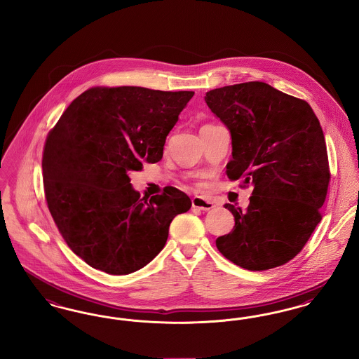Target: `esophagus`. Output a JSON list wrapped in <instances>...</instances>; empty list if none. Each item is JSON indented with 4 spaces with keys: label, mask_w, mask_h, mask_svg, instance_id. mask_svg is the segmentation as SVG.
<instances>
[{
    "label": "esophagus",
    "mask_w": 359,
    "mask_h": 359,
    "mask_svg": "<svg viewBox=\"0 0 359 359\" xmlns=\"http://www.w3.org/2000/svg\"><path fill=\"white\" fill-rule=\"evenodd\" d=\"M191 205H193V208L200 209V210H203V212L216 208V203H213V201L206 200V198H203V197H198V196L191 200Z\"/></svg>",
    "instance_id": "obj_1"
}]
</instances>
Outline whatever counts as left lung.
<instances>
[{
	"label": "left lung",
	"mask_w": 359,
	"mask_h": 359,
	"mask_svg": "<svg viewBox=\"0 0 359 359\" xmlns=\"http://www.w3.org/2000/svg\"><path fill=\"white\" fill-rule=\"evenodd\" d=\"M205 102L231 133L228 178L253 187L247 210L224 205L234 228L216 240L217 250L250 271L288 263L320 222L327 194V149L316 115L306 100L263 81L212 90Z\"/></svg>",
	"instance_id": "obj_1"
}]
</instances>
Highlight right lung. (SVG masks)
Here are the masks:
<instances>
[{
  "mask_svg": "<svg viewBox=\"0 0 359 359\" xmlns=\"http://www.w3.org/2000/svg\"><path fill=\"white\" fill-rule=\"evenodd\" d=\"M193 91L95 87L64 111L43 154L48 209L68 247L95 269L128 275L163 250L191 201L175 187L144 196L128 174L162 159Z\"/></svg>",
  "mask_w": 359,
  "mask_h": 359,
  "instance_id": "obj_1",
  "label": "right lung"
}]
</instances>
